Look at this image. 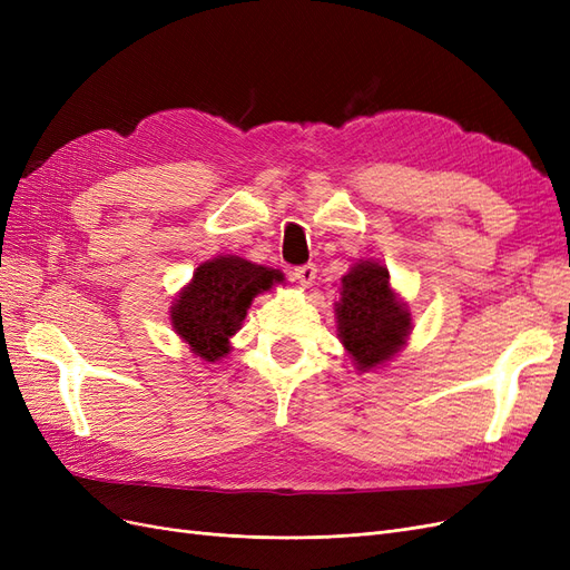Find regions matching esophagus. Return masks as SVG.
<instances>
[{
  "instance_id": "34e87169",
  "label": "esophagus",
  "mask_w": 570,
  "mask_h": 570,
  "mask_svg": "<svg viewBox=\"0 0 570 570\" xmlns=\"http://www.w3.org/2000/svg\"><path fill=\"white\" fill-rule=\"evenodd\" d=\"M292 278H295L299 285L308 287V285L316 281V266L314 264H304V266L292 268Z\"/></svg>"
}]
</instances>
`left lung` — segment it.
Here are the masks:
<instances>
[{
    "label": "left lung",
    "mask_w": 570,
    "mask_h": 570,
    "mask_svg": "<svg viewBox=\"0 0 570 570\" xmlns=\"http://www.w3.org/2000/svg\"><path fill=\"white\" fill-rule=\"evenodd\" d=\"M335 312L340 337L358 371H368L394 356L411 331V316L394 299L390 273L377 262H358L344 275Z\"/></svg>",
    "instance_id": "8db88e82"
}]
</instances>
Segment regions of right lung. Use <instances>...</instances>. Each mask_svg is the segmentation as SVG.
I'll return each instance as SVG.
<instances>
[{"label": "right lung", "instance_id": "1", "mask_svg": "<svg viewBox=\"0 0 570 570\" xmlns=\"http://www.w3.org/2000/svg\"><path fill=\"white\" fill-rule=\"evenodd\" d=\"M283 273L245 262L239 256H218L202 264L176 299V333L206 361L228 354V340L239 331L247 308L258 292L281 283Z\"/></svg>", "mask_w": 570, "mask_h": 570}]
</instances>
